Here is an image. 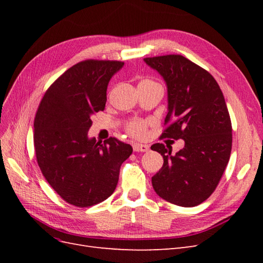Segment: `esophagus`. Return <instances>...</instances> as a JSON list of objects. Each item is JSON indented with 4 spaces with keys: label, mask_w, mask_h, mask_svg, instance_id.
<instances>
[{
    "label": "esophagus",
    "mask_w": 263,
    "mask_h": 263,
    "mask_svg": "<svg viewBox=\"0 0 263 263\" xmlns=\"http://www.w3.org/2000/svg\"><path fill=\"white\" fill-rule=\"evenodd\" d=\"M133 148H134V151H142V153L149 150V146L145 144H135Z\"/></svg>",
    "instance_id": "1"
}]
</instances>
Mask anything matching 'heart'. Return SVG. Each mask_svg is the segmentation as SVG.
<instances>
[{"instance_id":"b5f03b06","label":"heart","mask_w":263,"mask_h":263,"mask_svg":"<svg viewBox=\"0 0 263 263\" xmlns=\"http://www.w3.org/2000/svg\"><path fill=\"white\" fill-rule=\"evenodd\" d=\"M146 122L144 121H133L128 124V132L134 136H142L146 130Z\"/></svg>"}]
</instances>
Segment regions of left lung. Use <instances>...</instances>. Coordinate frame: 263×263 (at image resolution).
<instances>
[{
	"mask_svg": "<svg viewBox=\"0 0 263 263\" xmlns=\"http://www.w3.org/2000/svg\"><path fill=\"white\" fill-rule=\"evenodd\" d=\"M166 84L169 124L161 137L183 139L184 147L155 144L162 168L151 178L155 192L183 208L203 203L216 189L232 153V122L224 95L208 71L180 54L145 58Z\"/></svg>",
	"mask_w": 263,
	"mask_h": 263,
	"instance_id": "1",
	"label": "left lung"
}]
</instances>
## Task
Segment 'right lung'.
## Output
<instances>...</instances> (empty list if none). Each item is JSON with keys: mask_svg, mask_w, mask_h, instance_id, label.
<instances>
[{"mask_svg": "<svg viewBox=\"0 0 263 263\" xmlns=\"http://www.w3.org/2000/svg\"><path fill=\"white\" fill-rule=\"evenodd\" d=\"M124 62L85 60L55 80L39 104L34 122V146L39 168L63 200L89 208L116 189L119 169L130 145L110 137L90 138L92 116L103 110L112 77Z\"/></svg>", "mask_w": 263, "mask_h": 263, "instance_id": "1", "label": "right lung"}]
</instances>
